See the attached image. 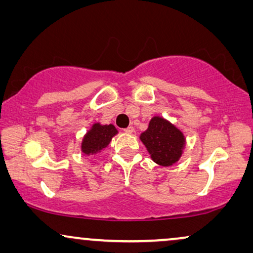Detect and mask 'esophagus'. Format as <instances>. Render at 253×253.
Returning a JSON list of instances; mask_svg holds the SVG:
<instances>
[{"label": "esophagus", "instance_id": "1", "mask_svg": "<svg viewBox=\"0 0 253 253\" xmlns=\"http://www.w3.org/2000/svg\"><path fill=\"white\" fill-rule=\"evenodd\" d=\"M133 126H129L127 127H126V129H124V132H126V133H132L133 132Z\"/></svg>", "mask_w": 253, "mask_h": 253}]
</instances>
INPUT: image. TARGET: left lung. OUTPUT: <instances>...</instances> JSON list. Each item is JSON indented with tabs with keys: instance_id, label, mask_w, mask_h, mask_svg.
<instances>
[{
	"instance_id": "8db88e82",
	"label": "left lung",
	"mask_w": 253,
	"mask_h": 253,
	"mask_svg": "<svg viewBox=\"0 0 253 253\" xmlns=\"http://www.w3.org/2000/svg\"><path fill=\"white\" fill-rule=\"evenodd\" d=\"M140 139L158 165L171 166L178 161L184 146L181 131L161 117H153L148 129L141 133Z\"/></svg>"
}]
</instances>
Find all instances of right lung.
Here are the masks:
<instances>
[{
	"label": "right lung",
	"mask_w": 253,
	"mask_h": 253,
	"mask_svg": "<svg viewBox=\"0 0 253 253\" xmlns=\"http://www.w3.org/2000/svg\"><path fill=\"white\" fill-rule=\"evenodd\" d=\"M117 133L115 126L109 124V126H100L94 124L92 129L86 133L82 144V151L85 154L95 153V152L101 151L105 148L112 138Z\"/></svg>",
	"instance_id": "obj_1"
}]
</instances>
